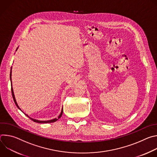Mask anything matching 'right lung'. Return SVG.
<instances>
[{"instance_id":"add662e5","label":"right lung","mask_w":157,"mask_h":157,"mask_svg":"<svg viewBox=\"0 0 157 157\" xmlns=\"http://www.w3.org/2000/svg\"><path fill=\"white\" fill-rule=\"evenodd\" d=\"M11 76H12V68H11V71H10V81H11V86H12V79H11ZM11 91H12V97H13V101H14V102H15V105H17V107L18 108V109H20L19 108V107H18V104H17V102H16V100H15V96H14V94H13V88H12V87H11ZM20 110H21L20 109ZM63 109L62 108V110H61V114H59V116H58V117L56 119V118H55V119H52V120H49V121H38V120H36V119H32V118H31V117H30L29 116H27V114H25L28 117H29L32 121H33V122H37V123H41V124H46V123H52V122H56V121H58L61 117V116H62V114H63Z\"/></svg>"}]
</instances>
